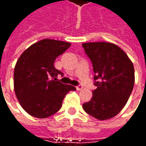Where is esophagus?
<instances>
[{"label": "esophagus", "instance_id": "esophagus-1", "mask_svg": "<svg viewBox=\"0 0 146 146\" xmlns=\"http://www.w3.org/2000/svg\"><path fill=\"white\" fill-rule=\"evenodd\" d=\"M76 89L77 90V91H80V90H82V89H83V87H82V86H80V85L76 86Z\"/></svg>", "mask_w": 146, "mask_h": 146}]
</instances>
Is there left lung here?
<instances>
[{
  "label": "left lung",
  "instance_id": "left-lung-1",
  "mask_svg": "<svg viewBox=\"0 0 146 146\" xmlns=\"http://www.w3.org/2000/svg\"><path fill=\"white\" fill-rule=\"evenodd\" d=\"M95 72L97 88L83 104L86 113L99 120L113 118L125 106L135 84L131 60L117 45L107 42L82 44Z\"/></svg>",
  "mask_w": 146,
  "mask_h": 146
}]
</instances>
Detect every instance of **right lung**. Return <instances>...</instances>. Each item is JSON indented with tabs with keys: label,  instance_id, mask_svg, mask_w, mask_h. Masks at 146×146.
Masks as SVG:
<instances>
[{
	"label": "right lung",
	"instance_id": "obj_1",
	"mask_svg": "<svg viewBox=\"0 0 146 146\" xmlns=\"http://www.w3.org/2000/svg\"><path fill=\"white\" fill-rule=\"evenodd\" d=\"M70 45L69 42L43 39L19 58L14 70L15 93L30 116L40 119L52 116L60 110L67 93L76 90L73 86L56 81L62 72L54 67L56 58Z\"/></svg>",
	"mask_w": 146,
	"mask_h": 146
}]
</instances>
